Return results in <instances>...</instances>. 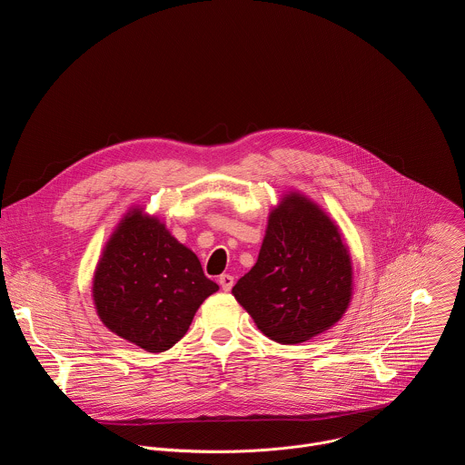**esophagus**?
Here are the masks:
<instances>
[{
	"instance_id": "1",
	"label": "esophagus",
	"mask_w": 465,
	"mask_h": 465,
	"mask_svg": "<svg viewBox=\"0 0 465 465\" xmlns=\"http://www.w3.org/2000/svg\"><path fill=\"white\" fill-rule=\"evenodd\" d=\"M219 285H221V289L223 291H232V287H233V276H230V274H223L221 278H219Z\"/></svg>"
}]
</instances>
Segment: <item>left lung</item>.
I'll return each instance as SVG.
<instances>
[{
    "mask_svg": "<svg viewBox=\"0 0 465 465\" xmlns=\"http://www.w3.org/2000/svg\"><path fill=\"white\" fill-rule=\"evenodd\" d=\"M351 289V257L337 224L291 193L269 215L257 262L232 294L262 335L300 344L342 318Z\"/></svg>",
    "mask_w": 465,
    "mask_h": 465,
    "instance_id": "1",
    "label": "left lung"
}]
</instances>
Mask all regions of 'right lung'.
I'll return each instance as SVG.
<instances>
[{
  "instance_id": "obj_1",
  "label": "right lung",
  "mask_w": 465,
  "mask_h": 465,
  "mask_svg": "<svg viewBox=\"0 0 465 465\" xmlns=\"http://www.w3.org/2000/svg\"><path fill=\"white\" fill-rule=\"evenodd\" d=\"M217 291L198 257L142 210L128 212L119 223L94 276L101 322L151 353L173 348L196 309Z\"/></svg>"
}]
</instances>
